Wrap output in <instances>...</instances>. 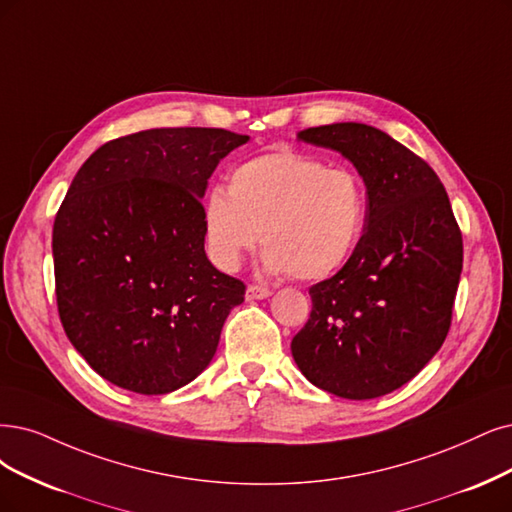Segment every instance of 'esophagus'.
I'll return each mask as SVG.
<instances>
[{
  "label": "esophagus",
  "mask_w": 512,
  "mask_h": 512,
  "mask_svg": "<svg viewBox=\"0 0 512 512\" xmlns=\"http://www.w3.org/2000/svg\"><path fill=\"white\" fill-rule=\"evenodd\" d=\"M270 295H272V291L268 287L249 285V289H246V299H266Z\"/></svg>",
  "instance_id": "34e87169"
}]
</instances>
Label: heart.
Here are the masks:
<instances>
[{"label":"heart","instance_id":"heart-1","mask_svg":"<svg viewBox=\"0 0 512 512\" xmlns=\"http://www.w3.org/2000/svg\"><path fill=\"white\" fill-rule=\"evenodd\" d=\"M367 219V187L348 168H329L299 151L246 160L202 208L208 257L234 272L261 242L263 268L323 280L348 261Z\"/></svg>","mask_w":512,"mask_h":512}]
</instances>
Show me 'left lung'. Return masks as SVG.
I'll return each mask as SVG.
<instances>
[{"label": "left lung", "instance_id": "1", "mask_svg": "<svg viewBox=\"0 0 512 512\" xmlns=\"http://www.w3.org/2000/svg\"><path fill=\"white\" fill-rule=\"evenodd\" d=\"M299 141L339 151L367 187L365 234L346 266L310 289L291 342L316 388L350 401L384 396L443 346L462 274V234L437 173L380 128L337 122Z\"/></svg>", "mask_w": 512, "mask_h": 512}]
</instances>
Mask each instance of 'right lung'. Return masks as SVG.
<instances>
[{"label":"right lung","instance_id":"right-lung-1","mask_svg":"<svg viewBox=\"0 0 512 512\" xmlns=\"http://www.w3.org/2000/svg\"><path fill=\"white\" fill-rule=\"evenodd\" d=\"M249 141L223 128H151L101 145L56 213V304L73 348L107 382L168 394L208 367L240 280L204 253L208 179Z\"/></svg>","mask_w":512,"mask_h":512}]
</instances>
